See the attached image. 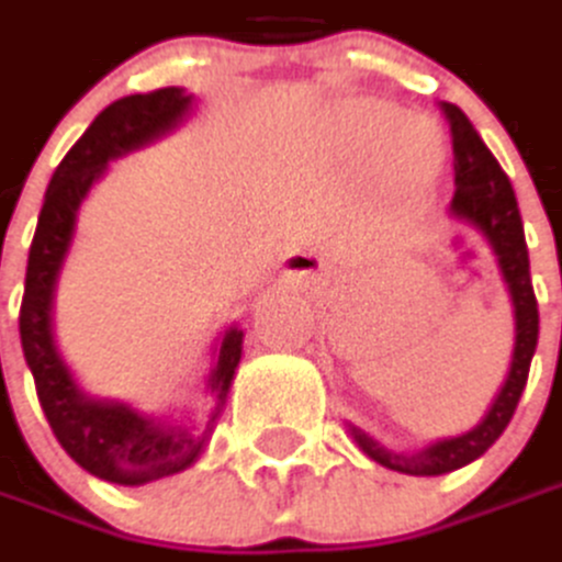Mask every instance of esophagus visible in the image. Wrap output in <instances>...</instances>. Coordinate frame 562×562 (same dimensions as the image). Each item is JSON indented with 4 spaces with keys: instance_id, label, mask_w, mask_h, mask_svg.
<instances>
[{
    "instance_id": "34e87169",
    "label": "esophagus",
    "mask_w": 562,
    "mask_h": 562,
    "mask_svg": "<svg viewBox=\"0 0 562 562\" xmlns=\"http://www.w3.org/2000/svg\"><path fill=\"white\" fill-rule=\"evenodd\" d=\"M319 271H323V261L316 259L313 252H288V256H284V268H281V274H284V278H294V281L313 278V274H319Z\"/></svg>"
}]
</instances>
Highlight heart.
Instances as JSON below:
<instances>
[{
  "mask_svg": "<svg viewBox=\"0 0 562 562\" xmlns=\"http://www.w3.org/2000/svg\"><path fill=\"white\" fill-rule=\"evenodd\" d=\"M400 121L403 114L381 101H345L333 111V134L348 156H371L393 137V153L406 166L409 179H431L441 169V143L438 137L431 140L428 127L419 121H409L397 132Z\"/></svg>",
  "mask_w": 562,
  "mask_h": 562,
  "instance_id": "1",
  "label": "heart"
}]
</instances>
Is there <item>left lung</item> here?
<instances>
[{"label": "left lung", "mask_w": 562, "mask_h": 562, "mask_svg": "<svg viewBox=\"0 0 562 562\" xmlns=\"http://www.w3.org/2000/svg\"><path fill=\"white\" fill-rule=\"evenodd\" d=\"M445 114L451 121V143H454V198L448 204V217L476 229L490 246L512 303L515 341H512L505 381L496 390L493 403L486 406L483 419L463 435L438 438L416 451H393L364 428H358L355 422L345 419L348 435L371 461L409 476H441L483 458L515 416V406L528 383V368L538 348V301L531 288V261H528L525 226H521V211L512 181L502 172L496 156L490 153V146L476 134V127L470 124L461 108L445 104Z\"/></svg>", "instance_id": "1"}]
</instances>
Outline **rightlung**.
<instances>
[{
  "instance_id": "1",
  "label": "right lung",
  "mask_w": 562,
  "mask_h": 562,
  "mask_svg": "<svg viewBox=\"0 0 562 562\" xmlns=\"http://www.w3.org/2000/svg\"><path fill=\"white\" fill-rule=\"evenodd\" d=\"M191 111L194 95L181 86L111 101L57 166L27 252L19 333L41 409L63 451L92 476L117 486L172 476L204 454L243 358L246 333L239 323H229L211 348V368L201 386L204 406L146 413L134 403L89 393L76 381L57 341V284L76 239L82 201L104 179L108 162L169 137Z\"/></svg>"
}]
</instances>
